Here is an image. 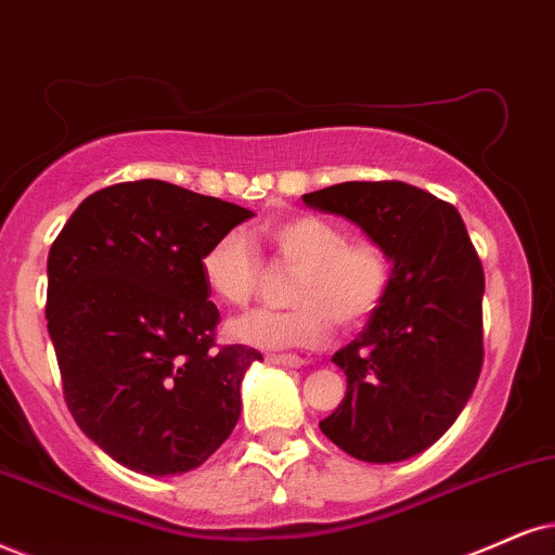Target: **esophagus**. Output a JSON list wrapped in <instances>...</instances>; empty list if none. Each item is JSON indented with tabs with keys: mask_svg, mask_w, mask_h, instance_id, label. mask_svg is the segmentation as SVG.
<instances>
[{
	"mask_svg": "<svg viewBox=\"0 0 555 555\" xmlns=\"http://www.w3.org/2000/svg\"><path fill=\"white\" fill-rule=\"evenodd\" d=\"M267 362L280 367H300L304 365V358H298V354H267Z\"/></svg>",
	"mask_w": 555,
	"mask_h": 555,
	"instance_id": "1",
	"label": "esophagus"
}]
</instances>
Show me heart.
Wrapping results in <instances>:
<instances>
[{
	"mask_svg": "<svg viewBox=\"0 0 555 555\" xmlns=\"http://www.w3.org/2000/svg\"><path fill=\"white\" fill-rule=\"evenodd\" d=\"M257 238L280 264L293 270L291 309H259L234 319L229 334L259 350L319 347L334 321L358 330L375 317L391 291L393 262L373 236H347L332 218L291 214L259 225ZM205 288L229 306H246L262 288L264 267L251 238L225 231L201 257Z\"/></svg>",
	"mask_w": 555,
	"mask_h": 555,
	"instance_id": "1",
	"label": "heart"
}]
</instances>
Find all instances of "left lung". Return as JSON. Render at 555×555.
I'll return each mask as SVG.
<instances>
[{
  "label": "left lung",
  "mask_w": 555,
  "mask_h": 555,
  "mask_svg": "<svg viewBox=\"0 0 555 555\" xmlns=\"http://www.w3.org/2000/svg\"><path fill=\"white\" fill-rule=\"evenodd\" d=\"M378 238L391 291L358 339L334 354L345 399L321 433L367 463L406 461L448 433L483 365V267L450 203L399 180L341 182L304 195Z\"/></svg>",
  "instance_id": "left-lung-1"
}]
</instances>
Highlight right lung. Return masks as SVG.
I'll return each instance as SVG.
<instances>
[{
    "label": "right lung",
    "mask_w": 555,
    "mask_h": 555,
    "mask_svg": "<svg viewBox=\"0 0 555 555\" xmlns=\"http://www.w3.org/2000/svg\"><path fill=\"white\" fill-rule=\"evenodd\" d=\"M242 205L162 180L118 182L74 210L48 251L46 319L74 422L120 466H203L242 416L255 347L216 345L201 275Z\"/></svg>",
    "instance_id": "add662e5"
}]
</instances>
